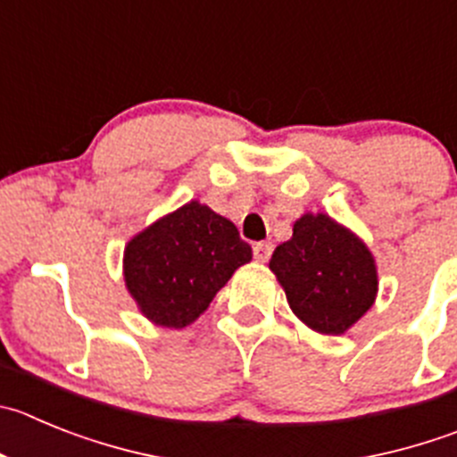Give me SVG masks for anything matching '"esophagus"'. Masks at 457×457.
Instances as JSON below:
<instances>
[{
	"label": "esophagus",
	"instance_id": "1",
	"mask_svg": "<svg viewBox=\"0 0 457 457\" xmlns=\"http://www.w3.org/2000/svg\"><path fill=\"white\" fill-rule=\"evenodd\" d=\"M253 253H254V259H257V262L266 263L268 259H270V254H272V243H263V241L254 243Z\"/></svg>",
	"mask_w": 457,
	"mask_h": 457
}]
</instances>
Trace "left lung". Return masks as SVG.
<instances>
[{
  "label": "left lung",
  "instance_id": "obj_1",
  "mask_svg": "<svg viewBox=\"0 0 457 457\" xmlns=\"http://www.w3.org/2000/svg\"><path fill=\"white\" fill-rule=\"evenodd\" d=\"M270 270L293 313L318 334H345L377 300L372 253L327 214L297 219L293 237L272 253Z\"/></svg>",
  "mask_w": 457,
  "mask_h": 457
}]
</instances>
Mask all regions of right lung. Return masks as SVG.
<instances>
[{
  "instance_id": "right-lung-1",
  "label": "right lung",
  "mask_w": 457,
  "mask_h": 457,
  "mask_svg": "<svg viewBox=\"0 0 457 457\" xmlns=\"http://www.w3.org/2000/svg\"><path fill=\"white\" fill-rule=\"evenodd\" d=\"M250 259L232 220L191 200L128 241L123 279L153 325L182 329Z\"/></svg>"
}]
</instances>
